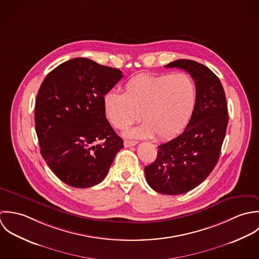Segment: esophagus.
I'll use <instances>...</instances> for the list:
<instances>
[{"mask_svg": "<svg viewBox=\"0 0 259 259\" xmlns=\"http://www.w3.org/2000/svg\"><path fill=\"white\" fill-rule=\"evenodd\" d=\"M138 142L137 141H131V140H125L124 141V146L126 147V148H128V147H131V146H135L136 144H137Z\"/></svg>", "mask_w": 259, "mask_h": 259, "instance_id": "1", "label": "esophagus"}]
</instances>
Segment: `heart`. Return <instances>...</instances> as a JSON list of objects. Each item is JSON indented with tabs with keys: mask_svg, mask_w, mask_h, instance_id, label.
<instances>
[{
	"mask_svg": "<svg viewBox=\"0 0 259 259\" xmlns=\"http://www.w3.org/2000/svg\"><path fill=\"white\" fill-rule=\"evenodd\" d=\"M196 99V84L186 73L139 74L126 82L124 94L111 91L104 96V113L111 125L121 130L140 120L141 114L144 123L125 134L166 139L187 125Z\"/></svg>",
	"mask_w": 259,
	"mask_h": 259,
	"instance_id": "1",
	"label": "heart"
}]
</instances>
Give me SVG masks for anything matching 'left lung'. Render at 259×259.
Wrapping results in <instances>:
<instances>
[{"mask_svg": "<svg viewBox=\"0 0 259 259\" xmlns=\"http://www.w3.org/2000/svg\"><path fill=\"white\" fill-rule=\"evenodd\" d=\"M165 67L191 75L197 89L196 105L184 131L158 146L155 161L144 172L152 189L178 195L201 184L216 166L229 118L222 84L206 66L180 59Z\"/></svg>", "mask_w": 259, "mask_h": 259, "instance_id": "obj_1", "label": "left lung"}]
</instances>
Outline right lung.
Returning a JSON list of instances; mask_svg holds the SVG:
<instances>
[{
	"mask_svg": "<svg viewBox=\"0 0 259 259\" xmlns=\"http://www.w3.org/2000/svg\"><path fill=\"white\" fill-rule=\"evenodd\" d=\"M122 77L118 69L75 58L56 67L41 84L35 106L41 155L67 185L99 184L124 148L103 108L104 96Z\"/></svg>",
	"mask_w": 259,
	"mask_h": 259,
	"instance_id": "add662e5",
	"label": "right lung"
}]
</instances>
